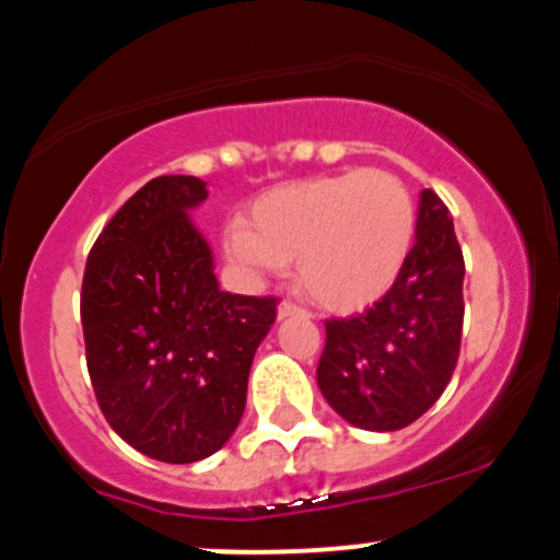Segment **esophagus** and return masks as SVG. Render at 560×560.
<instances>
[{
	"instance_id": "1",
	"label": "esophagus",
	"mask_w": 560,
	"mask_h": 560,
	"mask_svg": "<svg viewBox=\"0 0 560 560\" xmlns=\"http://www.w3.org/2000/svg\"><path fill=\"white\" fill-rule=\"evenodd\" d=\"M304 315H310V312H306L304 306H299V304H293V302H282L278 306V317H280V320H285V317H304Z\"/></svg>"
}]
</instances>
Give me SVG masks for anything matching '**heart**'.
Here are the masks:
<instances>
[{
	"label": "heart",
	"instance_id": "obj_1",
	"mask_svg": "<svg viewBox=\"0 0 560 560\" xmlns=\"http://www.w3.org/2000/svg\"><path fill=\"white\" fill-rule=\"evenodd\" d=\"M417 234L408 186L387 171L336 173L264 191L248 224L232 221L226 256L254 275L296 261L299 288L317 304L354 312L398 280Z\"/></svg>",
	"mask_w": 560,
	"mask_h": 560
}]
</instances>
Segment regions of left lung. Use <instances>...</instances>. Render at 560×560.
<instances>
[{
    "mask_svg": "<svg viewBox=\"0 0 560 560\" xmlns=\"http://www.w3.org/2000/svg\"><path fill=\"white\" fill-rule=\"evenodd\" d=\"M465 258L448 208L419 197L417 240L398 280L363 315L326 320L317 387L341 419L371 432L402 430L446 389L459 360Z\"/></svg>",
    "mask_w": 560,
    "mask_h": 560,
    "instance_id": "left-lung-1",
    "label": "left lung"
}]
</instances>
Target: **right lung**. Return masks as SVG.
Listing matches in <instances>:
<instances>
[{
    "instance_id": "obj_1",
    "label": "right lung",
    "mask_w": 560,
    "mask_h": 560,
    "mask_svg": "<svg viewBox=\"0 0 560 560\" xmlns=\"http://www.w3.org/2000/svg\"><path fill=\"white\" fill-rule=\"evenodd\" d=\"M206 182L160 176L114 213L82 280V330L95 400L141 454L189 465L237 430L250 363L278 299L221 291L189 210Z\"/></svg>"
}]
</instances>
